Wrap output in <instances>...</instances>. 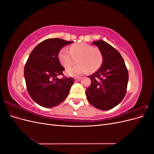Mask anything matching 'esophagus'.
<instances>
[{
    "label": "esophagus",
    "mask_w": 154,
    "mask_h": 154,
    "mask_svg": "<svg viewBox=\"0 0 154 154\" xmlns=\"http://www.w3.org/2000/svg\"><path fill=\"white\" fill-rule=\"evenodd\" d=\"M81 80L80 77H75L74 78V80L75 81H80Z\"/></svg>",
    "instance_id": "1"
}]
</instances>
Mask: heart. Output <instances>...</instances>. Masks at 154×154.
<instances>
[{"mask_svg":"<svg viewBox=\"0 0 154 154\" xmlns=\"http://www.w3.org/2000/svg\"><path fill=\"white\" fill-rule=\"evenodd\" d=\"M58 60L62 66L69 67L75 63L78 64L67 69L66 71L68 76H79L91 70L94 72L98 69L103 62V55L97 48L85 43H78L71 45L69 51L63 48L58 53Z\"/></svg>","mask_w":154,"mask_h":154,"instance_id":"obj_1","label":"heart"}]
</instances>
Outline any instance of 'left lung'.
Listing matches in <instances>:
<instances>
[{"mask_svg": "<svg viewBox=\"0 0 154 154\" xmlns=\"http://www.w3.org/2000/svg\"><path fill=\"white\" fill-rule=\"evenodd\" d=\"M103 55L98 71L88 77L91 84L86 96L90 104L102 110H108L119 104L127 92L128 72L120 53L106 42L100 40L92 43Z\"/></svg>", "mask_w": 154, "mask_h": 154, "instance_id": "8db88e82", "label": "left lung"}]
</instances>
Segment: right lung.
I'll use <instances>...</instances> for the list:
<instances>
[{"label": "right lung", "mask_w": 154, "mask_h": 154, "mask_svg": "<svg viewBox=\"0 0 154 154\" xmlns=\"http://www.w3.org/2000/svg\"><path fill=\"white\" fill-rule=\"evenodd\" d=\"M73 43L61 38H49L37 45L24 67V78L29 96L38 105L51 108L66 99L73 78L59 79L64 68L58 60L63 47Z\"/></svg>", "instance_id": "add662e5"}]
</instances>
